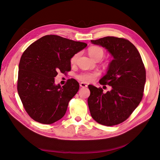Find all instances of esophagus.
Wrapping results in <instances>:
<instances>
[{"label": "esophagus", "mask_w": 160, "mask_h": 160, "mask_svg": "<svg viewBox=\"0 0 160 160\" xmlns=\"http://www.w3.org/2000/svg\"><path fill=\"white\" fill-rule=\"evenodd\" d=\"M80 87H82V88H86V87H88V85H87V84H86L85 83L81 82V83H80Z\"/></svg>", "instance_id": "34e87169"}]
</instances>
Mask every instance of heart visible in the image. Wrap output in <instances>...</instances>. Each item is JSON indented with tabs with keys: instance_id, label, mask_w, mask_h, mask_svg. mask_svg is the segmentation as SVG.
I'll return each mask as SVG.
<instances>
[{
	"instance_id": "obj_1",
	"label": "heart",
	"mask_w": 160,
	"mask_h": 160,
	"mask_svg": "<svg viewBox=\"0 0 160 160\" xmlns=\"http://www.w3.org/2000/svg\"><path fill=\"white\" fill-rule=\"evenodd\" d=\"M88 54L93 59L95 60H100L104 54V50L102 48L98 46H91L88 48ZM78 58V54L77 53L74 54L70 60V63L71 65H74L76 63L77 61V59ZM98 72H82L77 76V79L82 82H92L95 79V78L98 75Z\"/></svg>"
}]
</instances>
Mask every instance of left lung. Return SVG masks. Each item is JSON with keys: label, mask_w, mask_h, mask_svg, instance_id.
Returning a JSON list of instances; mask_svg holds the SVG:
<instances>
[{"label": "left lung", "mask_w": 160, "mask_h": 160, "mask_svg": "<svg viewBox=\"0 0 160 160\" xmlns=\"http://www.w3.org/2000/svg\"><path fill=\"white\" fill-rule=\"evenodd\" d=\"M91 41L106 48L113 57L106 74L99 81L101 85L111 86V90L104 93L101 88L88 86L91 115L100 124H119L141 101L146 82L144 64L136 47L127 39L108 36Z\"/></svg>", "instance_id": "left-lung-1"}]
</instances>
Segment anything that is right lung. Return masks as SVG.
<instances>
[{
	"label": "right lung",
	"mask_w": 160,
	"mask_h": 160,
	"mask_svg": "<svg viewBox=\"0 0 160 160\" xmlns=\"http://www.w3.org/2000/svg\"><path fill=\"white\" fill-rule=\"evenodd\" d=\"M88 45L56 35H47L31 44L19 64L18 91L29 116L45 124L61 119L69 102L79 89L78 82L67 80L61 86L54 78L71 69V57Z\"/></svg>",
	"instance_id": "add662e5"
}]
</instances>
